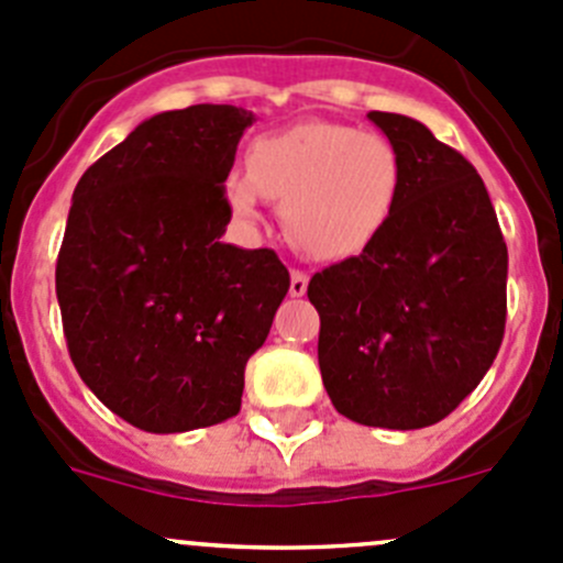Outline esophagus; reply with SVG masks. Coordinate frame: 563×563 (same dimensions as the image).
<instances>
[{
	"label": "esophagus",
	"mask_w": 563,
	"mask_h": 563,
	"mask_svg": "<svg viewBox=\"0 0 563 563\" xmlns=\"http://www.w3.org/2000/svg\"><path fill=\"white\" fill-rule=\"evenodd\" d=\"M308 283L310 277L302 269H291V286H288L291 297H305L308 294Z\"/></svg>",
	"instance_id": "esophagus-1"
}]
</instances>
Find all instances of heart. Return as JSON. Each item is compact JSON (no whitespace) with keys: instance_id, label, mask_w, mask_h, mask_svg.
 Wrapping results in <instances>:
<instances>
[{"instance_id":"obj_1","label":"heart","mask_w":563,"mask_h":563,"mask_svg":"<svg viewBox=\"0 0 563 563\" xmlns=\"http://www.w3.org/2000/svg\"><path fill=\"white\" fill-rule=\"evenodd\" d=\"M402 163L395 144L340 122H305L261 135L247 168L223 179L231 212L255 223L264 198L283 203L288 240L313 258L362 253L391 220Z\"/></svg>"}]
</instances>
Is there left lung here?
Listing matches in <instances>:
<instances>
[{
  "label": "left lung",
  "mask_w": 563,
  "mask_h": 563,
  "mask_svg": "<svg viewBox=\"0 0 563 563\" xmlns=\"http://www.w3.org/2000/svg\"><path fill=\"white\" fill-rule=\"evenodd\" d=\"M367 119L400 155V198L371 245L310 280L318 367L343 417L417 430L455 411L501 349L507 242L460 152L402 113Z\"/></svg>",
  "instance_id": "left-lung-1"
}]
</instances>
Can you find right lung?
I'll return each instance as SVG.
<instances>
[{"mask_svg": "<svg viewBox=\"0 0 563 563\" xmlns=\"http://www.w3.org/2000/svg\"><path fill=\"white\" fill-rule=\"evenodd\" d=\"M253 113L190 106L144 119L84 172L56 258L78 376L146 433L236 417L245 365L288 294L275 250L220 236L223 179Z\"/></svg>", "mask_w": 563, "mask_h": 563, "instance_id": "right-lung-1", "label": "right lung"}]
</instances>
